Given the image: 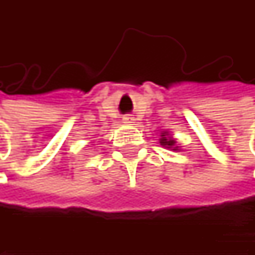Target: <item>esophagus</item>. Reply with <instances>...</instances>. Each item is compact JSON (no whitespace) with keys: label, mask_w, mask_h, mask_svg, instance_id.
Returning <instances> with one entry per match:
<instances>
[{"label":"esophagus","mask_w":255,"mask_h":255,"mask_svg":"<svg viewBox=\"0 0 255 255\" xmlns=\"http://www.w3.org/2000/svg\"><path fill=\"white\" fill-rule=\"evenodd\" d=\"M123 121H124L126 124H132V123H134V118H132V115H126V117L123 118Z\"/></svg>","instance_id":"1"}]
</instances>
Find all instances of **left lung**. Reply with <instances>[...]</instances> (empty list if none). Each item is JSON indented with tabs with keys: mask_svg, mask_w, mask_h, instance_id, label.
I'll list each match as a JSON object with an SVG mask.
<instances>
[{
	"mask_svg": "<svg viewBox=\"0 0 255 255\" xmlns=\"http://www.w3.org/2000/svg\"><path fill=\"white\" fill-rule=\"evenodd\" d=\"M159 143L162 147L165 149H170V150H180L181 146H178L176 138L170 134V131H162L161 132V138H159Z\"/></svg>",
	"mask_w": 255,
	"mask_h": 255,
	"instance_id": "8db88e82",
	"label": "left lung"
}]
</instances>
